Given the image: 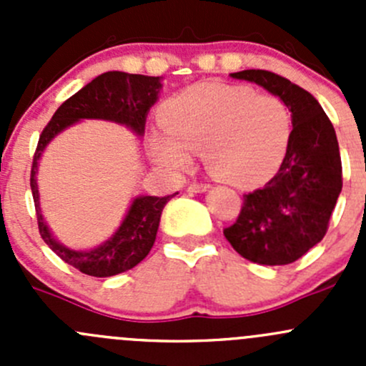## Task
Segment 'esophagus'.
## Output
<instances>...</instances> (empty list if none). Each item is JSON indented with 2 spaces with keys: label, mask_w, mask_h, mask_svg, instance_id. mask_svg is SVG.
Masks as SVG:
<instances>
[{
  "label": "esophagus",
  "mask_w": 366,
  "mask_h": 366,
  "mask_svg": "<svg viewBox=\"0 0 366 366\" xmlns=\"http://www.w3.org/2000/svg\"><path fill=\"white\" fill-rule=\"evenodd\" d=\"M209 184H202V182H194V184H191L189 187H187V189L191 191V193H205L207 189H209Z\"/></svg>",
  "instance_id": "1"
}]
</instances>
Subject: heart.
Wrapping results in <instances>:
<instances>
[{
	"label": "heart",
	"mask_w": 366,
	"mask_h": 366,
	"mask_svg": "<svg viewBox=\"0 0 366 366\" xmlns=\"http://www.w3.org/2000/svg\"><path fill=\"white\" fill-rule=\"evenodd\" d=\"M161 122L166 132H152L149 142L157 164L184 172L191 152H202L216 179L242 189L278 169L292 132L282 99L224 83H202L169 99Z\"/></svg>",
	"instance_id": "b5f03b06"
}]
</instances>
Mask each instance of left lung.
Listing matches in <instances>:
<instances>
[{"label": "left lung", "mask_w": 366, "mask_h": 366, "mask_svg": "<svg viewBox=\"0 0 366 366\" xmlns=\"http://www.w3.org/2000/svg\"><path fill=\"white\" fill-rule=\"evenodd\" d=\"M285 102L292 113L289 149L278 173L262 189L244 194L241 214L223 234L246 260L287 265L319 244L342 193L337 132L310 92L260 69L230 74Z\"/></svg>", "instance_id": "obj_1"}]
</instances>
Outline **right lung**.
Returning <instances> with one entry per match:
<instances>
[{
	"label": "right lung",
	"instance_id": "add662e5",
	"mask_svg": "<svg viewBox=\"0 0 366 366\" xmlns=\"http://www.w3.org/2000/svg\"><path fill=\"white\" fill-rule=\"evenodd\" d=\"M161 77L142 76V74H127L120 70H112L95 77L94 81L81 88L77 94L67 99L49 124L42 131L36 145L35 157L31 166L33 202L39 219V230L44 242L53 249L64 262L81 272L95 278H108L120 274L138 265L152 249L156 242L157 228H159L161 214L169 197H136L129 205L127 214L122 219L117 232L102 244L92 249H72L56 241L53 232L47 227L40 210L39 184V159L42 157L46 147L56 138L60 132L81 120H108L125 125L136 136L145 134V122L150 108L159 99L162 88Z\"/></svg>",
	"mask_w": 366,
	"mask_h": 366
}]
</instances>
